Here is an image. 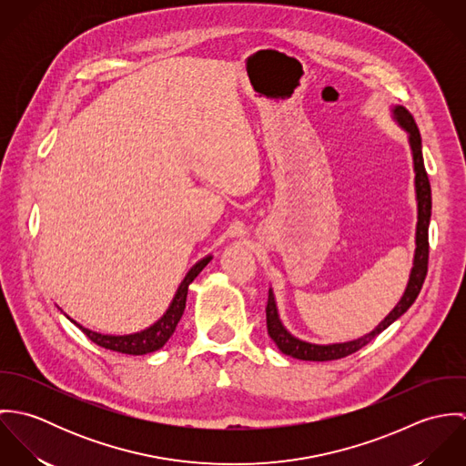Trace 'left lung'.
Segmentation results:
<instances>
[{
    "label": "left lung",
    "mask_w": 466,
    "mask_h": 466,
    "mask_svg": "<svg viewBox=\"0 0 466 466\" xmlns=\"http://www.w3.org/2000/svg\"><path fill=\"white\" fill-rule=\"evenodd\" d=\"M391 115L400 127L407 133L409 137V147L412 154V168H414V192H416V209H418V220H416V237H414V258H412V267L409 274L407 287L400 298L399 303L395 309L371 330L359 339L346 340V342H332V344H316L303 340L299 337H294L289 332L278 314V305L272 289H268V301H267V332L274 344L279 348L281 353L290 355L299 360H335L342 359L346 355L355 353L368 342H371L377 335L384 332L390 325H393L400 316H403L409 307L414 303L418 298L425 274H427V264H429V222H431V209H432V198H431V185L429 177L423 167V154H421V136L416 127L414 118L410 113L401 107V106H393Z\"/></svg>",
    "instance_id": "8db88e82"
}]
</instances>
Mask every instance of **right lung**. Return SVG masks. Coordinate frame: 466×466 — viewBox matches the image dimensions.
Here are the masks:
<instances>
[{
  "instance_id": "obj_1",
  "label": "right lung",
  "mask_w": 466,
  "mask_h": 466,
  "mask_svg": "<svg viewBox=\"0 0 466 466\" xmlns=\"http://www.w3.org/2000/svg\"><path fill=\"white\" fill-rule=\"evenodd\" d=\"M211 255L200 258L196 266L192 267L187 276L183 278V281L179 283L172 303L168 305L167 312L148 329L141 330V332L127 333V335H111V333L93 332L89 329H84L82 325H78L76 321H73L71 318H67L73 325H76L82 332L86 333L95 344L106 348V350H113L118 353H127V355H145V353H152L159 348H163L167 344V340L172 337V333L176 332V327L179 323V319L183 318L185 307H187V296H188V287L190 283L199 276L200 270L211 262Z\"/></svg>"
}]
</instances>
